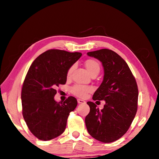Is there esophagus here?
Here are the masks:
<instances>
[{
	"instance_id": "obj_1",
	"label": "esophagus",
	"mask_w": 159,
	"mask_h": 159,
	"mask_svg": "<svg viewBox=\"0 0 159 159\" xmlns=\"http://www.w3.org/2000/svg\"><path fill=\"white\" fill-rule=\"evenodd\" d=\"M77 101L79 104H85V101L83 100V99H78Z\"/></svg>"
}]
</instances>
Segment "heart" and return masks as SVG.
<instances>
[{
    "instance_id": "obj_1",
    "label": "heart",
    "mask_w": 159,
    "mask_h": 159,
    "mask_svg": "<svg viewBox=\"0 0 159 159\" xmlns=\"http://www.w3.org/2000/svg\"><path fill=\"white\" fill-rule=\"evenodd\" d=\"M85 67L87 69L88 73H89L91 76L93 74H98L99 71H100V65L95 60L93 59H88V60H85L84 62ZM74 66H72L70 67L68 71H67L66 76L67 77H70L71 75L72 71H73ZM93 90V88L90 86L87 85H74L71 89V92L79 98H83L87 95L88 93H90Z\"/></svg>"
}]
</instances>
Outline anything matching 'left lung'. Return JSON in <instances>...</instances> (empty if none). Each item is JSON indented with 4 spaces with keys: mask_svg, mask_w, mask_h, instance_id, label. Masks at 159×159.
I'll list each match as a JSON object with an SVG mask.
<instances>
[{
    "mask_svg": "<svg viewBox=\"0 0 159 159\" xmlns=\"http://www.w3.org/2000/svg\"><path fill=\"white\" fill-rule=\"evenodd\" d=\"M87 55L98 59L103 66V80L93 99L104 100L105 104L99 110L94 102H87L90 110L85 117V125L93 138L109 143L121 138L135 116L138 85L127 63L114 51L101 49Z\"/></svg>",
    "mask_w": 159,
    "mask_h": 159,
    "instance_id": "1",
    "label": "left lung"
}]
</instances>
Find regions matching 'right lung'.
<instances>
[{
	"label": "right lung",
	"mask_w": 159,
	"mask_h": 159,
	"mask_svg": "<svg viewBox=\"0 0 159 159\" xmlns=\"http://www.w3.org/2000/svg\"><path fill=\"white\" fill-rule=\"evenodd\" d=\"M81 55L78 52L49 50L40 55L29 68L21 90L22 114L38 139L50 140L65 130L67 118L76 107L77 100L70 96L64 102H56L55 88L65 84L67 71Z\"/></svg>",
	"instance_id": "1"
}]
</instances>
